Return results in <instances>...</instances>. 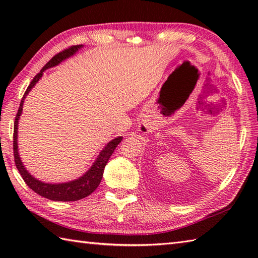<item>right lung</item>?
Returning a JSON list of instances; mask_svg holds the SVG:
<instances>
[{
  "mask_svg": "<svg viewBox=\"0 0 258 258\" xmlns=\"http://www.w3.org/2000/svg\"><path fill=\"white\" fill-rule=\"evenodd\" d=\"M82 46L83 45L71 46V47L67 48V50L57 53L55 56H53L50 61H48L44 65V68L40 71V73H37L35 75V78L32 80L31 84L26 89L24 95L21 100L19 111H18V114H16L15 120H14L13 151H14V161H15L16 168L19 169L22 178L24 179L26 185L29 186L32 190H34L35 193L38 195L45 197V199H48L51 201H56V202L79 201V200L84 199V197H86V196L91 195L101 183L104 168H105V165L107 164L109 157H111L114 150L116 149L117 145L123 140L122 136H118V138L112 140L111 142H108L106 146L101 151L100 155L97 156L95 162L93 163L91 168L83 175V176L79 177L78 179L70 180V182H67V183H61V184L43 183V182H41V180H38L35 177H33L32 175L26 171V168L24 167L23 163H22V161H21L20 155H19V150H18V124H19V119H20V116L22 114V109H23V103H24L26 95L29 94V92L33 89V87H34V85L37 83V82L40 81V79L43 75V72H44L45 70L53 68V67H56V65H58L62 61H64V59H67L72 55H74V54L78 52Z\"/></svg>",
  "mask_w": 258,
  "mask_h": 258,
  "instance_id": "1",
  "label": "right lung"
}]
</instances>
